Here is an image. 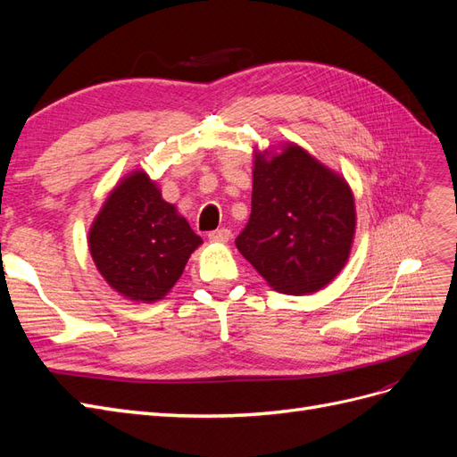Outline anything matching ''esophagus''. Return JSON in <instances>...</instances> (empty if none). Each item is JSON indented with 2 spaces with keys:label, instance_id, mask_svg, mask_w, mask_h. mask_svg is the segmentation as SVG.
<instances>
[{
  "label": "esophagus",
  "instance_id": "34e87169",
  "mask_svg": "<svg viewBox=\"0 0 457 457\" xmlns=\"http://www.w3.org/2000/svg\"><path fill=\"white\" fill-rule=\"evenodd\" d=\"M230 230L228 228H219V230H213L207 234V238H210V242H215V244H225L230 240Z\"/></svg>",
  "mask_w": 457,
  "mask_h": 457
}]
</instances>
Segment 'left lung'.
<instances>
[{"label": "left lung", "mask_w": 457, "mask_h": 457, "mask_svg": "<svg viewBox=\"0 0 457 457\" xmlns=\"http://www.w3.org/2000/svg\"><path fill=\"white\" fill-rule=\"evenodd\" d=\"M354 196L337 171L295 143L255 150L252 215L238 252L280 294L307 295L347 265Z\"/></svg>", "instance_id": "obj_1"}]
</instances>
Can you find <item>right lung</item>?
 I'll use <instances>...</instances> for the list:
<instances>
[{
    "label": "right lung",
    "mask_w": 457,
    "mask_h": 457,
    "mask_svg": "<svg viewBox=\"0 0 457 457\" xmlns=\"http://www.w3.org/2000/svg\"><path fill=\"white\" fill-rule=\"evenodd\" d=\"M87 242L96 270L114 292L154 303L171 292L202 238L148 173L135 170L110 190Z\"/></svg>",
    "instance_id": "obj_1"
}]
</instances>
